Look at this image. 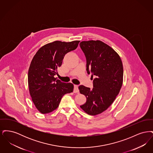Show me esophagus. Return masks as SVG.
I'll return each instance as SVG.
<instances>
[{"label":"esophagus","mask_w":153,"mask_h":153,"mask_svg":"<svg viewBox=\"0 0 153 153\" xmlns=\"http://www.w3.org/2000/svg\"><path fill=\"white\" fill-rule=\"evenodd\" d=\"M74 93H79V88L78 85H74V91H73Z\"/></svg>","instance_id":"esophagus-1"}]
</instances>
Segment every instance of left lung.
<instances>
[{"label": "left lung", "instance_id": "left-lung-1", "mask_svg": "<svg viewBox=\"0 0 153 153\" xmlns=\"http://www.w3.org/2000/svg\"><path fill=\"white\" fill-rule=\"evenodd\" d=\"M80 48L87 59V71L91 74L94 88L80 85L87 101L80 107L90 115L100 114L114 102L123 84V68L119 54L99 40L82 41Z\"/></svg>", "mask_w": 153, "mask_h": 153}]
</instances>
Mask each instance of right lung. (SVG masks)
<instances>
[{"mask_svg": "<svg viewBox=\"0 0 153 153\" xmlns=\"http://www.w3.org/2000/svg\"><path fill=\"white\" fill-rule=\"evenodd\" d=\"M80 41L65 42L59 41L45 45L33 58L28 72L30 96L36 109L48 114L57 109L62 96L72 92L73 84L61 82L58 74L66 53L75 50Z\"/></svg>", "mask_w": 153, "mask_h": 153, "instance_id": "add662e5", "label": "right lung"}]
</instances>
